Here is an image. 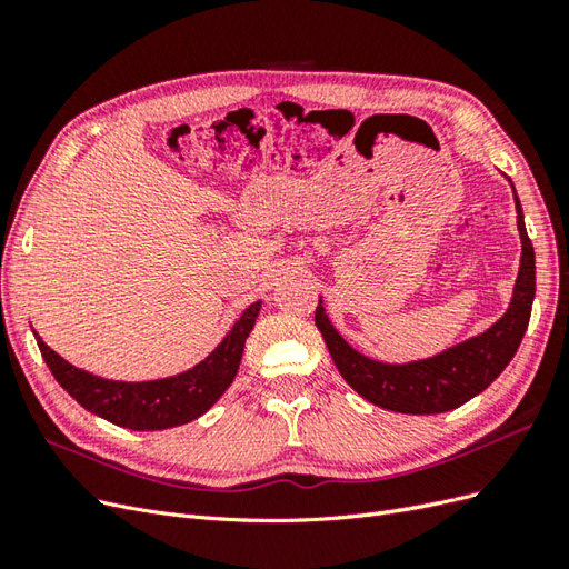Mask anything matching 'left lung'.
Segmentation results:
<instances>
[{"label":"left lung","mask_w":569,"mask_h":569,"mask_svg":"<svg viewBox=\"0 0 569 569\" xmlns=\"http://www.w3.org/2000/svg\"><path fill=\"white\" fill-rule=\"evenodd\" d=\"M515 206H518V230L522 237L520 274L508 313L493 322L485 335L462 341L435 358L416 360L408 366H389L351 349L327 320L322 301L318 303L316 325L335 366L363 399L393 412L432 416V412H446L468 403L506 370L527 332L533 291H537L533 247L527 237L518 194H515Z\"/></svg>","instance_id":"obj_1"}]
</instances>
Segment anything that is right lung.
Wrapping results in <instances>:
<instances>
[{
    "instance_id": "1",
    "label": "right lung",
    "mask_w": 569,
    "mask_h": 569,
    "mask_svg": "<svg viewBox=\"0 0 569 569\" xmlns=\"http://www.w3.org/2000/svg\"><path fill=\"white\" fill-rule=\"evenodd\" d=\"M258 308H261V301L251 303L242 318L234 322L230 335L220 341V347L199 366L157 382L104 380V377L90 375L68 363L47 347L42 337L36 335V339L51 375L82 408L118 427L137 429V432L151 429L153 432V429H168L197 420L226 393L239 370L244 341L256 322Z\"/></svg>"
}]
</instances>
